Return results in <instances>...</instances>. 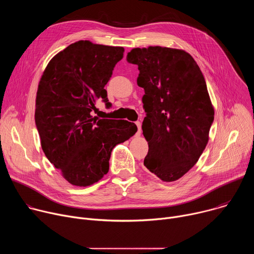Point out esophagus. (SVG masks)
<instances>
[{"mask_svg": "<svg viewBox=\"0 0 254 254\" xmlns=\"http://www.w3.org/2000/svg\"><path fill=\"white\" fill-rule=\"evenodd\" d=\"M135 126L137 127V131L136 134H140V129H141V124L139 122H135Z\"/></svg>", "mask_w": 254, "mask_h": 254, "instance_id": "34e87169", "label": "esophagus"}]
</instances>
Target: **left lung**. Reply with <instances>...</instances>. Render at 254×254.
<instances>
[{"label":"left lung","instance_id":"obj_1","mask_svg":"<svg viewBox=\"0 0 254 254\" xmlns=\"http://www.w3.org/2000/svg\"><path fill=\"white\" fill-rule=\"evenodd\" d=\"M142 87V133L149 144L143 165L164 182L183 177L199 160L214 121L207 85L194 58L184 50L161 46L133 48Z\"/></svg>","mask_w":254,"mask_h":254}]
</instances>
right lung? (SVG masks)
<instances>
[{
    "instance_id": "1",
    "label": "right lung",
    "mask_w": 254,
    "mask_h": 254,
    "mask_svg": "<svg viewBox=\"0 0 254 254\" xmlns=\"http://www.w3.org/2000/svg\"><path fill=\"white\" fill-rule=\"evenodd\" d=\"M124 52V47L77 41L50 60L40 79L35 123L41 147L74 186L92 185L107 174L114 148L137 130L127 121L91 116L97 100L112 106L104 86Z\"/></svg>"
}]
</instances>
